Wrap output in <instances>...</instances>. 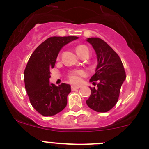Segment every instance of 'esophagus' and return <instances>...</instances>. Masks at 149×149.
Segmentation results:
<instances>
[{"instance_id": "esophagus-1", "label": "esophagus", "mask_w": 149, "mask_h": 149, "mask_svg": "<svg viewBox=\"0 0 149 149\" xmlns=\"http://www.w3.org/2000/svg\"><path fill=\"white\" fill-rule=\"evenodd\" d=\"M80 86H75V85H72L71 86V89L72 91H74V90H76V89H79V88H80Z\"/></svg>"}]
</instances>
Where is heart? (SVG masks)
<instances>
[{"label":"heart","instance_id":"1","mask_svg":"<svg viewBox=\"0 0 149 149\" xmlns=\"http://www.w3.org/2000/svg\"><path fill=\"white\" fill-rule=\"evenodd\" d=\"M86 47L85 45H79L76 47V52H77L78 55L81 53L82 51H84V49H86ZM85 75L84 70H74V71L71 72L70 74L68 75V79L71 83L73 84H79L81 82V76H83Z\"/></svg>","mask_w":149,"mask_h":149}]
</instances>
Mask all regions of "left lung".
Listing matches in <instances>:
<instances>
[{
  "instance_id": "8db88e82",
  "label": "left lung",
  "mask_w": 149,
  "mask_h": 149,
  "mask_svg": "<svg viewBox=\"0 0 149 149\" xmlns=\"http://www.w3.org/2000/svg\"><path fill=\"white\" fill-rule=\"evenodd\" d=\"M86 41L92 45L97 58L96 73L90 82L99 83L97 89L90 87L91 94L86 102L96 112H108L118 102L121 86L126 79L125 71L120 57L107 43L97 37Z\"/></svg>"
}]
</instances>
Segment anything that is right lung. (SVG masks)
<instances>
[{
	"mask_svg": "<svg viewBox=\"0 0 149 149\" xmlns=\"http://www.w3.org/2000/svg\"><path fill=\"white\" fill-rule=\"evenodd\" d=\"M78 37H52L47 39L33 52L24 70L25 88L33 107L43 116H52L67 105L70 86L62 83L59 86L49 83L50 69L63 46Z\"/></svg>",
	"mask_w": 149,
	"mask_h": 149,
	"instance_id": "right-lung-1",
	"label": "right lung"
}]
</instances>
